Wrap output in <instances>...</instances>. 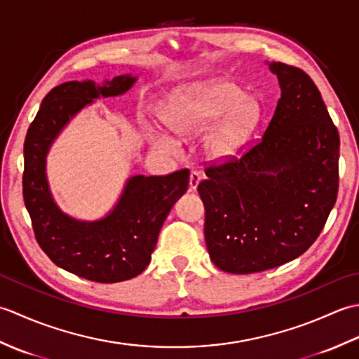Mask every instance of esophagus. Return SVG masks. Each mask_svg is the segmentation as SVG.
<instances>
[{
    "label": "esophagus",
    "instance_id": "34e87169",
    "mask_svg": "<svg viewBox=\"0 0 359 359\" xmlns=\"http://www.w3.org/2000/svg\"><path fill=\"white\" fill-rule=\"evenodd\" d=\"M201 179H202L201 172H197V171L189 172V191H196V188H197V185H199Z\"/></svg>",
    "mask_w": 359,
    "mask_h": 359
}]
</instances>
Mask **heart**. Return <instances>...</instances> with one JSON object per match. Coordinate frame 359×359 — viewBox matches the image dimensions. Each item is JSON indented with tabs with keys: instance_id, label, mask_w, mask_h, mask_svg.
I'll return each instance as SVG.
<instances>
[{
	"instance_id": "obj_1",
	"label": "heart",
	"mask_w": 359,
	"mask_h": 359,
	"mask_svg": "<svg viewBox=\"0 0 359 359\" xmlns=\"http://www.w3.org/2000/svg\"><path fill=\"white\" fill-rule=\"evenodd\" d=\"M262 104L253 95L230 83H216L189 89L171 97L162 118L180 139H194L215 124L203 139V154L216 163L238 158L247 149L262 120ZM162 147L172 149L174 142L160 139Z\"/></svg>"
}]
</instances>
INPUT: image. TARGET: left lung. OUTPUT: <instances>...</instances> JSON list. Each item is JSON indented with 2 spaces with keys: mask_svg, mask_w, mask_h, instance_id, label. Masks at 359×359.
Listing matches in <instances>:
<instances>
[{
  "mask_svg": "<svg viewBox=\"0 0 359 359\" xmlns=\"http://www.w3.org/2000/svg\"><path fill=\"white\" fill-rule=\"evenodd\" d=\"M280 98L262 139L241 158L205 170V242L233 274L274 269L316 241L338 196L339 134L299 67L269 63Z\"/></svg>",
  "mask_w": 359,
  "mask_h": 359,
  "instance_id": "1",
  "label": "left lung"
}]
</instances>
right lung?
I'll return each mask as SVG.
<instances>
[{
    "mask_svg": "<svg viewBox=\"0 0 359 359\" xmlns=\"http://www.w3.org/2000/svg\"><path fill=\"white\" fill-rule=\"evenodd\" d=\"M137 77L118 75L103 85L67 81L43 98L25 140L22 196L38 245L50 261L69 273L102 284L135 278L147 269L168 212L189 182V171L168 175H133L117 203L104 217L80 220L53 201L46 157L65 126L100 97H117L133 88Z\"/></svg>",
    "mask_w": 359,
    "mask_h": 359,
    "instance_id": "add662e5",
    "label": "right lung"
}]
</instances>
